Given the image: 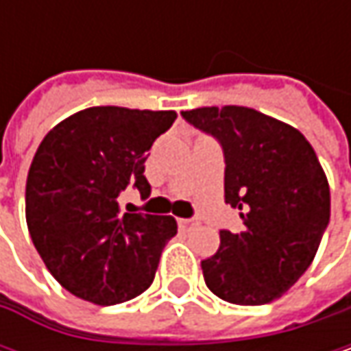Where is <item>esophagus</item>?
<instances>
[{"label": "esophagus", "instance_id": "obj_1", "mask_svg": "<svg viewBox=\"0 0 351 351\" xmlns=\"http://www.w3.org/2000/svg\"><path fill=\"white\" fill-rule=\"evenodd\" d=\"M197 226H199V219L197 217H193V219H178V228L184 230V232H191Z\"/></svg>", "mask_w": 351, "mask_h": 351}]
</instances>
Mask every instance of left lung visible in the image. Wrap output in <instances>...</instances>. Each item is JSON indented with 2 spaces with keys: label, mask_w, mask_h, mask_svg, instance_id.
I'll return each mask as SVG.
<instances>
[{
  "label": "left lung",
  "mask_w": 351,
  "mask_h": 351,
  "mask_svg": "<svg viewBox=\"0 0 351 351\" xmlns=\"http://www.w3.org/2000/svg\"><path fill=\"white\" fill-rule=\"evenodd\" d=\"M223 148L226 203L244 230L219 232L201 262L205 285L234 305H266L311 266L329 223V182L313 146L293 125L240 106L180 113Z\"/></svg>",
  "instance_id": "1"
}]
</instances>
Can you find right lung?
<instances>
[{
  "mask_svg": "<svg viewBox=\"0 0 351 351\" xmlns=\"http://www.w3.org/2000/svg\"><path fill=\"white\" fill-rule=\"evenodd\" d=\"M175 111L89 107L40 142L26 180V223L40 258L75 297L115 305L154 280L171 215L121 213L117 197L134 184L150 195L144 162Z\"/></svg>",
  "mask_w": 351,
  "mask_h": 351,
  "instance_id": "1",
  "label": "right lung"
}]
</instances>
